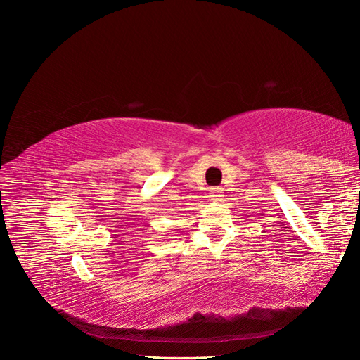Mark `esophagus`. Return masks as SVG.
<instances>
[{"mask_svg":"<svg viewBox=\"0 0 360 360\" xmlns=\"http://www.w3.org/2000/svg\"><path fill=\"white\" fill-rule=\"evenodd\" d=\"M210 197H212V200H214V201L221 200V197H222V189H221V188H213V189L210 191Z\"/></svg>","mask_w":360,"mask_h":360,"instance_id":"1","label":"esophagus"}]
</instances>
